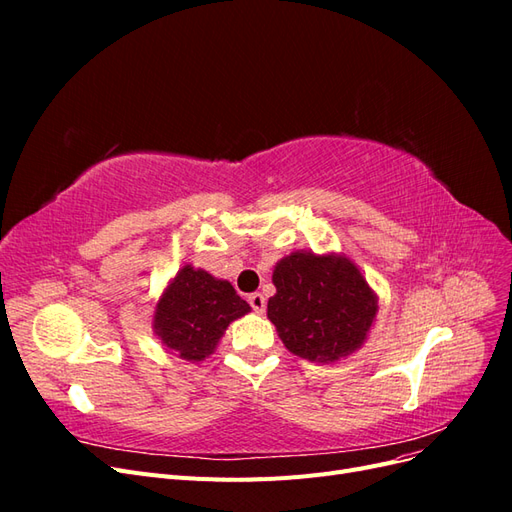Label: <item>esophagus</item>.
I'll use <instances>...</instances> for the list:
<instances>
[{"instance_id": "1", "label": "esophagus", "mask_w": 512, "mask_h": 512, "mask_svg": "<svg viewBox=\"0 0 512 512\" xmlns=\"http://www.w3.org/2000/svg\"><path fill=\"white\" fill-rule=\"evenodd\" d=\"M247 303L252 305V309H254L256 314H262V312H265V307H267V301H265V297H262L260 292L250 294V297H247Z\"/></svg>"}]
</instances>
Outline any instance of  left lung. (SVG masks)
<instances>
[{"mask_svg": "<svg viewBox=\"0 0 512 512\" xmlns=\"http://www.w3.org/2000/svg\"><path fill=\"white\" fill-rule=\"evenodd\" d=\"M267 316L284 346L303 359L329 363L363 344L378 303L348 258L294 252L273 271Z\"/></svg>", "mask_w": 512, "mask_h": 512, "instance_id": "obj_1", "label": "left lung"}]
</instances>
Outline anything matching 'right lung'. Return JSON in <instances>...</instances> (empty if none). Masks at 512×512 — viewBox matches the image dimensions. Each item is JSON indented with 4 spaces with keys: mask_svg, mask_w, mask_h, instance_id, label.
Returning a JSON list of instances; mask_svg holds the SVG:
<instances>
[{
    "mask_svg": "<svg viewBox=\"0 0 512 512\" xmlns=\"http://www.w3.org/2000/svg\"><path fill=\"white\" fill-rule=\"evenodd\" d=\"M250 312L230 282L203 269L183 267L162 294L153 316L162 344L185 361H203L218 346L228 324Z\"/></svg>",
    "mask_w": 512,
    "mask_h": 512,
    "instance_id": "right-lung-1",
    "label": "right lung"
}]
</instances>
